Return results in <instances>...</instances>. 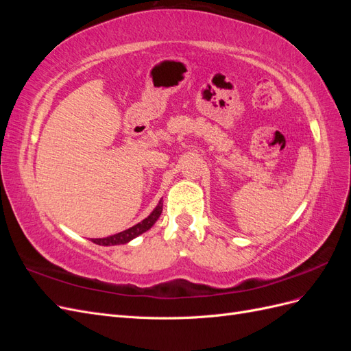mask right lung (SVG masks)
Here are the masks:
<instances>
[{
    "instance_id": "right-lung-1",
    "label": "right lung",
    "mask_w": 351,
    "mask_h": 351,
    "mask_svg": "<svg viewBox=\"0 0 351 351\" xmlns=\"http://www.w3.org/2000/svg\"><path fill=\"white\" fill-rule=\"evenodd\" d=\"M162 212V199L159 200V204L156 205V208L151 212V215L145 218L142 222H139V224H136L133 227H130L129 230H124L121 232H117V234L114 236H110V237H104V239H92V241L95 244H99V246H115V244H125L129 243L130 240H133L134 237L141 236L142 232L149 230L156 219L159 218V215H161Z\"/></svg>"
}]
</instances>
